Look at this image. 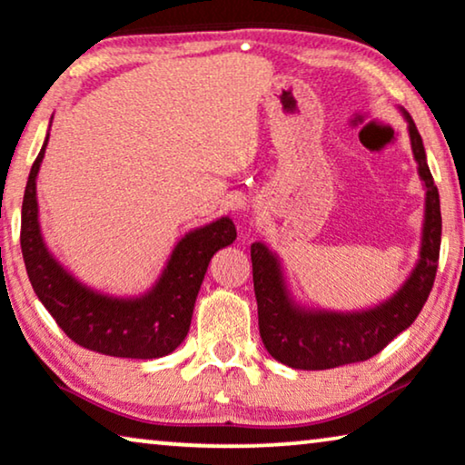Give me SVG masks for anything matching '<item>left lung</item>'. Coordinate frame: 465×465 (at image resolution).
I'll return each instance as SVG.
<instances>
[{
	"instance_id": "obj_1",
	"label": "left lung",
	"mask_w": 465,
	"mask_h": 465,
	"mask_svg": "<svg viewBox=\"0 0 465 465\" xmlns=\"http://www.w3.org/2000/svg\"><path fill=\"white\" fill-rule=\"evenodd\" d=\"M402 114L409 122L417 173L426 185V221L420 261L394 297L364 312L305 310L292 301L286 289L282 265L276 254L261 242L251 246L261 339L267 351L291 369L324 371L369 361L413 324L428 301L440 254V198L428 168L421 134L407 111Z\"/></svg>"
}]
</instances>
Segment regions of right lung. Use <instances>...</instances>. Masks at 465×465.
I'll list each match as a JSON object with an SVG mask.
<instances>
[{"instance_id": "right-lung-1", "label": "right lung", "mask_w": 465, "mask_h": 465, "mask_svg": "<svg viewBox=\"0 0 465 465\" xmlns=\"http://www.w3.org/2000/svg\"><path fill=\"white\" fill-rule=\"evenodd\" d=\"M48 136L31 166L21 217L23 259L37 299L64 335L82 348L141 361L170 354L187 337L195 297L213 254L235 240L233 221L221 217L183 235L160 280L145 295L120 299L88 289L52 257L39 230L35 179Z\"/></svg>"}]
</instances>
